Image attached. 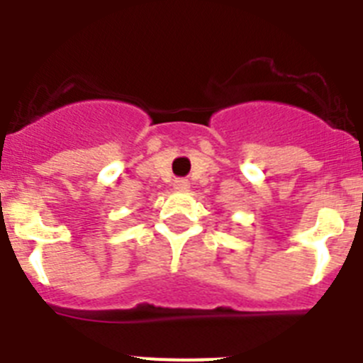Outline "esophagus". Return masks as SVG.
Masks as SVG:
<instances>
[{"instance_id":"34e87169","label":"esophagus","mask_w":363,"mask_h":363,"mask_svg":"<svg viewBox=\"0 0 363 363\" xmlns=\"http://www.w3.org/2000/svg\"><path fill=\"white\" fill-rule=\"evenodd\" d=\"M189 187H191V184H189V179H185V178L174 179V189H176V191H187Z\"/></svg>"}]
</instances>
